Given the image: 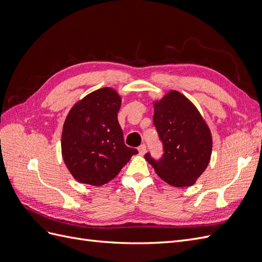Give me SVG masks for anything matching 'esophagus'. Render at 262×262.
<instances>
[{"label": "esophagus", "mask_w": 262, "mask_h": 262, "mask_svg": "<svg viewBox=\"0 0 262 262\" xmlns=\"http://www.w3.org/2000/svg\"><path fill=\"white\" fill-rule=\"evenodd\" d=\"M138 149H139V153H140L141 155H144L145 152H146V145H145V144H142V145L139 146Z\"/></svg>", "instance_id": "34e87169"}]
</instances>
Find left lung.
Listing matches in <instances>:
<instances>
[{
    "mask_svg": "<svg viewBox=\"0 0 262 262\" xmlns=\"http://www.w3.org/2000/svg\"><path fill=\"white\" fill-rule=\"evenodd\" d=\"M153 123L163 144L162 157L144 155L156 173L173 187H189L208 167L212 137L207 123L184 95L171 91L154 104Z\"/></svg>",
    "mask_w": 262,
    "mask_h": 262,
    "instance_id": "left-lung-1",
    "label": "left lung"
}]
</instances>
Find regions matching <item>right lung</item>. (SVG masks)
I'll return each instance as SVG.
<instances>
[{"label": "right lung", "instance_id": "obj_1", "mask_svg": "<svg viewBox=\"0 0 262 262\" xmlns=\"http://www.w3.org/2000/svg\"><path fill=\"white\" fill-rule=\"evenodd\" d=\"M120 105L116 91L105 87L87 95L69 113L62 131V156L77 181L107 184L138 153L124 144L117 117Z\"/></svg>", "mask_w": 262, "mask_h": 262}]
</instances>
